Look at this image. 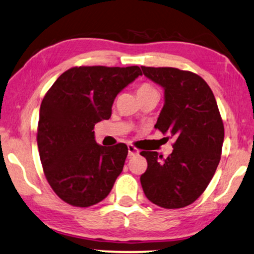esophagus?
Listing matches in <instances>:
<instances>
[{"instance_id": "1", "label": "esophagus", "mask_w": 254, "mask_h": 254, "mask_svg": "<svg viewBox=\"0 0 254 254\" xmlns=\"http://www.w3.org/2000/svg\"><path fill=\"white\" fill-rule=\"evenodd\" d=\"M127 151H128V156H133V155H137L139 151L137 148L134 147L133 145H127Z\"/></svg>"}]
</instances>
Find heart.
I'll use <instances>...</instances> for the list:
<instances>
[{
  "mask_svg": "<svg viewBox=\"0 0 254 254\" xmlns=\"http://www.w3.org/2000/svg\"><path fill=\"white\" fill-rule=\"evenodd\" d=\"M153 91H156V90L153 86H151L149 84H141V85H139L137 88V95L141 96V95L147 94V93H151Z\"/></svg>",
  "mask_w": 254,
  "mask_h": 254,
  "instance_id": "obj_1",
  "label": "heart"
}]
</instances>
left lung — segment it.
<instances>
[{
    "instance_id": "8db88e82",
    "label": "left lung",
    "mask_w": 254,
    "mask_h": 254,
    "mask_svg": "<svg viewBox=\"0 0 254 254\" xmlns=\"http://www.w3.org/2000/svg\"><path fill=\"white\" fill-rule=\"evenodd\" d=\"M164 90L155 128L175 139L173 153L142 151L147 169L140 176L149 201L174 209L191 205L208 187L221 159L224 127L210 87L201 77L176 67L141 66Z\"/></svg>"
}]
</instances>
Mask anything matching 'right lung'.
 <instances>
[{
    "mask_svg": "<svg viewBox=\"0 0 254 254\" xmlns=\"http://www.w3.org/2000/svg\"><path fill=\"white\" fill-rule=\"evenodd\" d=\"M140 74L137 65L74 66L46 93L39 114V154L53 191L69 205L100 202L122 173L127 146L96 144L93 128L109 119L116 95Z\"/></svg>",
    "mask_w": 254,
    "mask_h": 254,
    "instance_id": "obj_1",
    "label": "right lung"
}]
</instances>
